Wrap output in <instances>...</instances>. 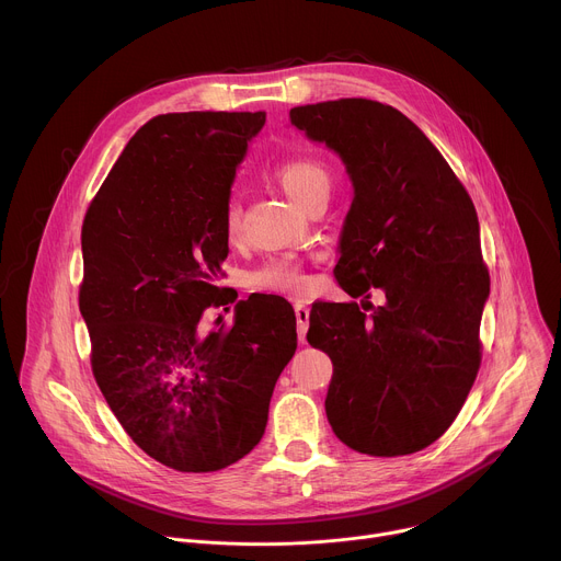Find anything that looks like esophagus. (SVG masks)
I'll return each instance as SVG.
<instances>
[{
  "mask_svg": "<svg viewBox=\"0 0 561 561\" xmlns=\"http://www.w3.org/2000/svg\"><path fill=\"white\" fill-rule=\"evenodd\" d=\"M295 317H297V335H299V342L304 344V342H306V331H308L310 310H308L304 304H297V306H295Z\"/></svg>",
  "mask_w": 561,
  "mask_h": 561,
  "instance_id": "1",
  "label": "esophagus"
}]
</instances>
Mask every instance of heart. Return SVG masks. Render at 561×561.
I'll list each match as a JSON object with an SVG mask.
<instances>
[{"mask_svg":"<svg viewBox=\"0 0 561 561\" xmlns=\"http://www.w3.org/2000/svg\"><path fill=\"white\" fill-rule=\"evenodd\" d=\"M273 178L277 186L286 193V197L299 208H304L317 193L331 188V175L327 167L308 157L290 159V162L279 164ZM224 226H226V237L232 242V239L239 234V228H242V208H239L234 199L226 206ZM249 282H251V288L260 293H288V295H299L308 286V279L301 273L299 264L290 260L268 262L266 266L257 268Z\"/></svg>","mask_w":561,"mask_h":561,"instance_id":"b5f03b06","label":"heart"}]
</instances>
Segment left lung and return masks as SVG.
Returning <instances> with one entry per match:
<instances>
[{
    "instance_id": "1",
    "label": "left lung",
    "mask_w": 561,
    "mask_h": 561,
    "mask_svg": "<svg viewBox=\"0 0 561 561\" xmlns=\"http://www.w3.org/2000/svg\"><path fill=\"white\" fill-rule=\"evenodd\" d=\"M290 124L333 150L353 202L335 277L357 301H319L308 344L329 353L327 417L353 450L411 455L446 433L479 370L491 293L474 206L433 141L392 106L337 100L290 108ZM369 304V302H368Z\"/></svg>"
}]
</instances>
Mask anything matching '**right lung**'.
Segmentation results:
<instances>
[{
    "mask_svg": "<svg viewBox=\"0 0 561 561\" xmlns=\"http://www.w3.org/2000/svg\"><path fill=\"white\" fill-rule=\"evenodd\" d=\"M266 113H169L126 144L82 226L79 310L93 375L130 439L182 472L249 455L297 348L284 297L237 301L232 329L204 333L228 257L234 173Z\"/></svg>",
    "mask_w": 561,
    "mask_h": 561,
    "instance_id": "add662e5",
    "label": "right lung"
}]
</instances>
